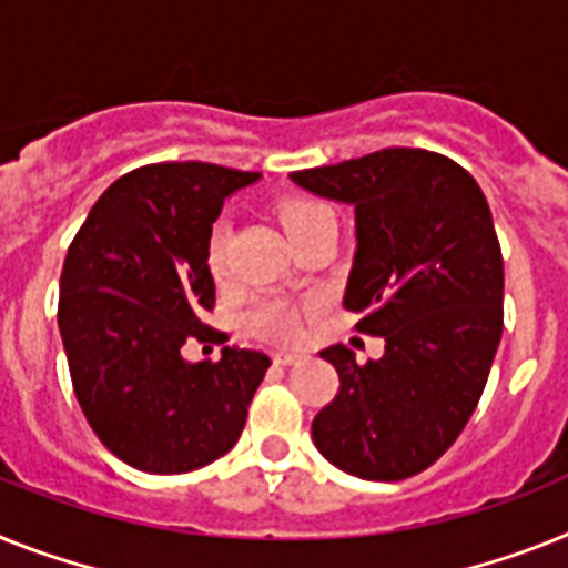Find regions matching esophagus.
<instances>
[{
  "label": "esophagus",
  "mask_w": 568,
  "mask_h": 568,
  "mask_svg": "<svg viewBox=\"0 0 568 568\" xmlns=\"http://www.w3.org/2000/svg\"><path fill=\"white\" fill-rule=\"evenodd\" d=\"M300 361H303L300 352H274V364L280 366H292V364H300Z\"/></svg>",
  "instance_id": "esophagus-1"
}]
</instances>
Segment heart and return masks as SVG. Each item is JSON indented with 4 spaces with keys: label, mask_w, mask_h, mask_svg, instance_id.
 <instances>
[{
    "label": "heart",
    "mask_w": 568,
    "mask_h": 568,
    "mask_svg": "<svg viewBox=\"0 0 568 568\" xmlns=\"http://www.w3.org/2000/svg\"><path fill=\"white\" fill-rule=\"evenodd\" d=\"M326 211L321 202H312V199H285L280 202V222H283L285 233L294 236L300 227L312 222L314 216H321ZM204 262H207V271L216 283H222L227 276V233L225 227H216V231L207 236V247H204ZM245 323L251 332H256L260 337H268V341H297L303 326H300V312L297 306L285 303V300H260L251 306V312L245 314Z\"/></svg>",
    "instance_id": "obj_1"
}]
</instances>
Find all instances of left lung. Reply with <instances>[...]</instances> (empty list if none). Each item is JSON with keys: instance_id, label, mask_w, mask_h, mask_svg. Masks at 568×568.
I'll return each instance as SVG.
<instances>
[{"instance_id": "8db88e82", "label": "left lung", "mask_w": 568, "mask_h": 568, "mask_svg": "<svg viewBox=\"0 0 568 568\" xmlns=\"http://www.w3.org/2000/svg\"><path fill=\"white\" fill-rule=\"evenodd\" d=\"M292 179L355 204L343 306L361 312L357 332L384 337L366 364L343 343L321 352L341 387L314 416V445L373 483L422 474L474 416L503 337V251L485 193L447 155L409 146Z\"/></svg>"}]
</instances>
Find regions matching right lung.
Wrapping results in <instances>:
<instances>
[{
  "mask_svg": "<svg viewBox=\"0 0 568 568\" xmlns=\"http://www.w3.org/2000/svg\"><path fill=\"white\" fill-rule=\"evenodd\" d=\"M260 173L204 161L138 166L100 195L71 240L57 323L71 384L94 436L146 474H187L225 456L245 427L271 357L216 341L204 247L222 204Z\"/></svg>",
  "mask_w": 568,
  "mask_h": 568,
  "instance_id": "right-lung-1",
  "label": "right lung"
}]
</instances>
